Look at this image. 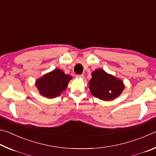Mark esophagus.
<instances>
[{
	"label": "esophagus",
	"instance_id": "34e87169",
	"mask_svg": "<svg viewBox=\"0 0 156 156\" xmlns=\"http://www.w3.org/2000/svg\"><path fill=\"white\" fill-rule=\"evenodd\" d=\"M76 77L77 78H84V75L80 74V75H76Z\"/></svg>",
	"mask_w": 156,
	"mask_h": 156
}]
</instances>
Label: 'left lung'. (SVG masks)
I'll return each mask as SVG.
<instances>
[{"label": "left lung", "instance_id": "1", "mask_svg": "<svg viewBox=\"0 0 156 156\" xmlns=\"http://www.w3.org/2000/svg\"><path fill=\"white\" fill-rule=\"evenodd\" d=\"M92 78L89 83L94 96L103 100L115 98L122 93L123 83L119 79L108 74L102 69H97L92 73Z\"/></svg>", "mask_w": 156, "mask_h": 156}]
</instances>
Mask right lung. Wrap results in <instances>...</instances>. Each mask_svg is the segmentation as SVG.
<instances>
[{"mask_svg": "<svg viewBox=\"0 0 156 156\" xmlns=\"http://www.w3.org/2000/svg\"><path fill=\"white\" fill-rule=\"evenodd\" d=\"M72 76L56 69L36 80V86L43 96L53 98L61 94L67 88Z\"/></svg>", "mask_w": 156, "mask_h": 156, "instance_id": "add662e5", "label": "right lung"}]
</instances>
